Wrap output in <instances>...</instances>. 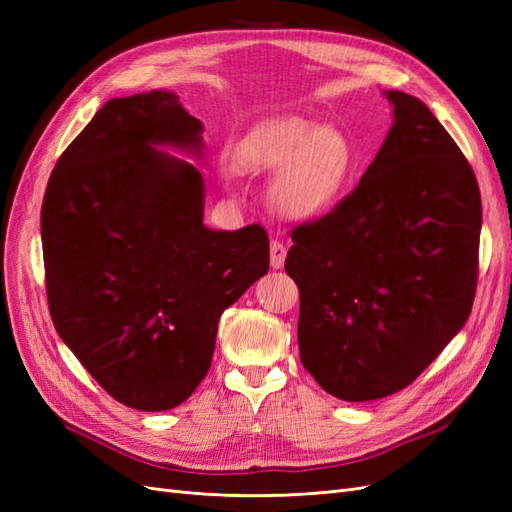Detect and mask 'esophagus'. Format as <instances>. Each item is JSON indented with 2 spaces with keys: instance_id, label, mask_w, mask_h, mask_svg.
Listing matches in <instances>:
<instances>
[{
  "instance_id": "34e87169",
  "label": "esophagus",
  "mask_w": 512,
  "mask_h": 512,
  "mask_svg": "<svg viewBox=\"0 0 512 512\" xmlns=\"http://www.w3.org/2000/svg\"><path fill=\"white\" fill-rule=\"evenodd\" d=\"M269 252H271V267L273 269H282L284 267V260H286V245L282 243V241H271V247H269Z\"/></svg>"
}]
</instances>
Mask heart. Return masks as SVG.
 Returning a JSON list of instances; mask_svg holds the SVG:
<instances>
[{"label":"heart","mask_w":512,"mask_h":512,"mask_svg":"<svg viewBox=\"0 0 512 512\" xmlns=\"http://www.w3.org/2000/svg\"><path fill=\"white\" fill-rule=\"evenodd\" d=\"M352 145L333 128L305 117L273 119L237 149V166L250 175H273V205L292 218L331 207L352 170Z\"/></svg>","instance_id":"b5f03b06"}]
</instances>
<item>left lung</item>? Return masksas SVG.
Returning a JSON list of instances; mask_svg holds the SVG:
<instances>
[{
    "instance_id": "8db88e82",
    "label": "left lung",
    "mask_w": 512,
    "mask_h": 512,
    "mask_svg": "<svg viewBox=\"0 0 512 512\" xmlns=\"http://www.w3.org/2000/svg\"><path fill=\"white\" fill-rule=\"evenodd\" d=\"M393 126L359 185L292 230L299 352L324 391L406 389L466 324L483 224L470 162L418 98L386 91Z\"/></svg>"
}]
</instances>
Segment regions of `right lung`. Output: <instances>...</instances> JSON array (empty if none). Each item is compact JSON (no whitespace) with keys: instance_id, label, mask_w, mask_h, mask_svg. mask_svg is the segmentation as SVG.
Masks as SVG:
<instances>
[{"instance_id":"right-lung-1","label":"right lung","mask_w":512,"mask_h":512,"mask_svg":"<svg viewBox=\"0 0 512 512\" xmlns=\"http://www.w3.org/2000/svg\"><path fill=\"white\" fill-rule=\"evenodd\" d=\"M203 123L173 91L108 100L61 153L40 230L55 329L119 404L162 412L207 376L218 322L269 271L267 230L203 224Z\"/></svg>"}]
</instances>
